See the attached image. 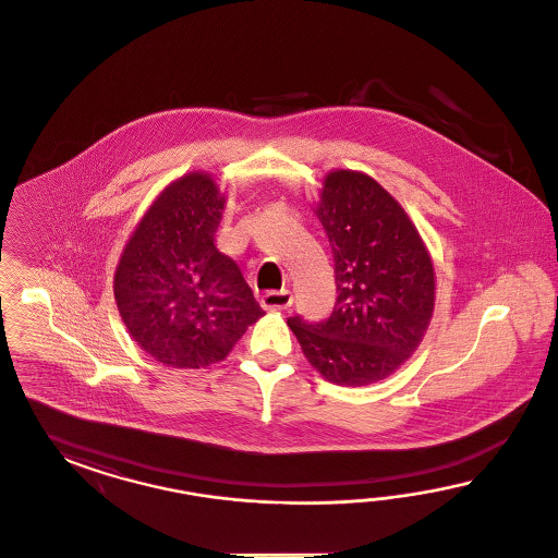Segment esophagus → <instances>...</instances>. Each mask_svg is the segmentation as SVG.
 <instances>
[{"mask_svg": "<svg viewBox=\"0 0 558 558\" xmlns=\"http://www.w3.org/2000/svg\"><path fill=\"white\" fill-rule=\"evenodd\" d=\"M292 304V292L290 290H268L262 296V306L266 311H284Z\"/></svg>", "mask_w": 558, "mask_h": 558, "instance_id": "34e87169", "label": "esophagus"}]
</instances>
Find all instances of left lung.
Segmentation results:
<instances>
[{
	"label": "left lung",
	"instance_id": "left-lung-1",
	"mask_svg": "<svg viewBox=\"0 0 558 558\" xmlns=\"http://www.w3.org/2000/svg\"><path fill=\"white\" fill-rule=\"evenodd\" d=\"M315 213L336 262L338 299L325 322L296 315L288 327L329 383H378L417 350L432 322V257L401 204L362 171H329Z\"/></svg>",
	"mask_w": 558,
	"mask_h": 558
}]
</instances>
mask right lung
<instances>
[{
	"label": "right lung",
	"mask_w": 558,
	"mask_h": 558,
	"mask_svg": "<svg viewBox=\"0 0 558 558\" xmlns=\"http://www.w3.org/2000/svg\"><path fill=\"white\" fill-rule=\"evenodd\" d=\"M222 210L215 180L186 173L157 196L120 255V317L136 345L171 368L225 360L264 315L239 266L215 245Z\"/></svg>",
	"instance_id": "obj_1"
}]
</instances>
